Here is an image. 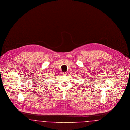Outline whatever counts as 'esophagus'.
<instances>
[{"label":"esophagus","instance_id":"1","mask_svg":"<svg viewBox=\"0 0 130 130\" xmlns=\"http://www.w3.org/2000/svg\"><path fill=\"white\" fill-rule=\"evenodd\" d=\"M63 75H67V74H68V73L67 72H64V73H63Z\"/></svg>","mask_w":130,"mask_h":130}]
</instances>
